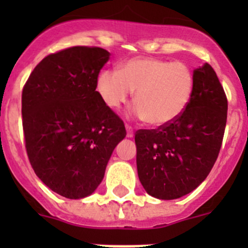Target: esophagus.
Returning <instances> with one entry per match:
<instances>
[{
    "label": "esophagus",
    "mask_w": 248,
    "mask_h": 248,
    "mask_svg": "<svg viewBox=\"0 0 248 248\" xmlns=\"http://www.w3.org/2000/svg\"><path fill=\"white\" fill-rule=\"evenodd\" d=\"M126 131H127V138H132L133 137V128L129 124H126Z\"/></svg>",
    "instance_id": "34e87169"
}]
</instances>
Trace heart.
I'll return each instance as SVG.
<instances>
[{"instance_id":"heart-1","label":"heart","mask_w":248,"mask_h":248,"mask_svg":"<svg viewBox=\"0 0 248 248\" xmlns=\"http://www.w3.org/2000/svg\"><path fill=\"white\" fill-rule=\"evenodd\" d=\"M194 74L188 64L156 57H138L120 68H106L97 78V90L109 108L126 103L136 91L131 115L152 126L179 119L191 102Z\"/></svg>"}]
</instances>
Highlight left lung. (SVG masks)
I'll return each instance as SVG.
<instances>
[{
  "label": "left lung",
  "instance_id": "8db88e82",
  "mask_svg": "<svg viewBox=\"0 0 248 248\" xmlns=\"http://www.w3.org/2000/svg\"><path fill=\"white\" fill-rule=\"evenodd\" d=\"M193 74V94L181 116L136 133L139 180L155 198L171 201L194 191L211 171L221 150L227 96L209 63Z\"/></svg>",
  "mask_w": 248,
  "mask_h": 248
}]
</instances>
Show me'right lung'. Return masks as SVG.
<instances>
[{"instance_id": "obj_1", "label": "right lung", "mask_w": 248, "mask_h": 248, "mask_svg": "<svg viewBox=\"0 0 248 248\" xmlns=\"http://www.w3.org/2000/svg\"><path fill=\"white\" fill-rule=\"evenodd\" d=\"M110 54L97 46H72L47 55L22 90L21 114L30 163L46 186L68 199L96 191L124 121L96 91Z\"/></svg>"}]
</instances>
